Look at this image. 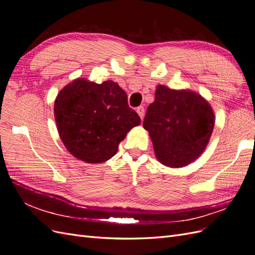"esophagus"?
I'll return each instance as SVG.
<instances>
[{"label":"esophagus","mask_w":255,"mask_h":255,"mask_svg":"<svg viewBox=\"0 0 255 255\" xmlns=\"http://www.w3.org/2000/svg\"><path fill=\"white\" fill-rule=\"evenodd\" d=\"M136 112H137L138 116H139V117H140V119H142V118H143V115H144V107H143V106H139V107H137Z\"/></svg>","instance_id":"34e87169"}]
</instances>
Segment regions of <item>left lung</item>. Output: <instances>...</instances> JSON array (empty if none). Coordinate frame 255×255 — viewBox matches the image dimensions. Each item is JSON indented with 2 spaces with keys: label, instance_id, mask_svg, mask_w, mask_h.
<instances>
[{
  "label": "left lung",
  "instance_id": "obj_1",
  "mask_svg": "<svg viewBox=\"0 0 255 255\" xmlns=\"http://www.w3.org/2000/svg\"><path fill=\"white\" fill-rule=\"evenodd\" d=\"M214 126V111L201 95L165 85L156 86L143 120L157 160L170 168L187 166L201 155Z\"/></svg>",
  "mask_w": 255,
  "mask_h": 255
}]
</instances>
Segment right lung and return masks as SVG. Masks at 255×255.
<instances>
[{"label": "right lung", "mask_w": 255, "mask_h": 255, "mask_svg": "<svg viewBox=\"0 0 255 255\" xmlns=\"http://www.w3.org/2000/svg\"><path fill=\"white\" fill-rule=\"evenodd\" d=\"M54 116L66 149L87 164L111 159L128 132L140 125L126 91L113 81H72L57 95Z\"/></svg>", "instance_id": "add662e5"}]
</instances>
